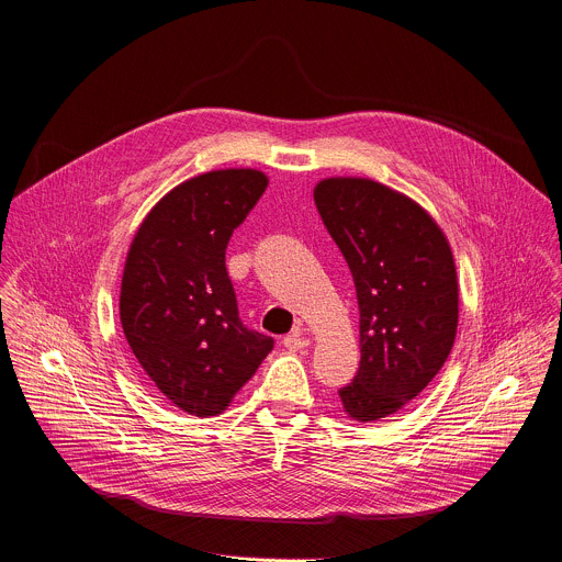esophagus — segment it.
<instances>
[{
	"label": "esophagus",
	"instance_id": "34e87169",
	"mask_svg": "<svg viewBox=\"0 0 562 562\" xmlns=\"http://www.w3.org/2000/svg\"><path fill=\"white\" fill-rule=\"evenodd\" d=\"M284 346H286L289 350L297 352V350L308 348V346H311V339H308L306 335H302V328H295L291 335H286V337H284Z\"/></svg>",
	"mask_w": 562,
	"mask_h": 562
}]
</instances>
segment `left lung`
<instances>
[{
    "mask_svg": "<svg viewBox=\"0 0 562 562\" xmlns=\"http://www.w3.org/2000/svg\"><path fill=\"white\" fill-rule=\"evenodd\" d=\"M313 199L348 262L359 304V370L339 400L350 419L380 422L415 400L452 350V249L419 203L378 180L324 178Z\"/></svg>",
    "mask_w": 562,
    "mask_h": 562,
    "instance_id": "8db88e82",
    "label": "left lung"
}]
</instances>
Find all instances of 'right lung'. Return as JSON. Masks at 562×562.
<instances>
[{
  "label": "right lung",
  "instance_id": "right-lung-1",
  "mask_svg": "<svg viewBox=\"0 0 562 562\" xmlns=\"http://www.w3.org/2000/svg\"><path fill=\"white\" fill-rule=\"evenodd\" d=\"M260 169H214L176 184L136 229L121 280V326L145 375L176 408L216 417L254 378L273 337L249 330L225 267L265 194Z\"/></svg>",
  "mask_w": 562,
  "mask_h": 562
}]
</instances>
